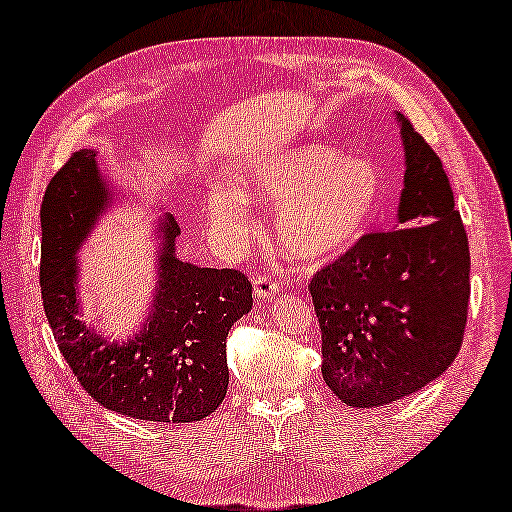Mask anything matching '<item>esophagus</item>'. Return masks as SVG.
Returning a JSON list of instances; mask_svg holds the SVG:
<instances>
[{
	"label": "esophagus",
	"instance_id": "34e87169",
	"mask_svg": "<svg viewBox=\"0 0 512 512\" xmlns=\"http://www.w3.org/2000/svg\"><path fill=\"white\" fill-rule=\"evenodd\" d=\"M253 288H255V300H271V297L280 293V284L266 275H257L253 280Z\"/></svg>",
	"mask_w": 512,
	"mask_h": 512
}]
</instances>
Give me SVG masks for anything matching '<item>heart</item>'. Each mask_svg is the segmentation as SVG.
Instances as JSON below:
<instances>
[{
	"label": "heart",
	"mask_w": 512,
	"mask_h": 512,
	"mask_svg": "<svg viewBox=\"0 0 512 512\" xmlns=\"http://www.w3.org/2000/svg\"><path fill=\"white\" fill-rule=\"evenodd\" d=\"M241 185L217 183L206 192L212 226L230 241L250 230L248 197L277 203V244L302 262H327L365 237L385 197L383 167L367 156H345L324 143L271 152L241 172Z\"/></svg>",
	"instance_id": "1"
}]
</instances>
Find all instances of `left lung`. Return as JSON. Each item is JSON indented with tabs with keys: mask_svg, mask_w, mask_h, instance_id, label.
Masks as SVG:
<instances>
[{
	"mask_svg": "<svg viewBox=\"0 0 512 512\" xmlns=\"http://www.w3.org/2000/svg\"><path fill=\"white\" fill-rule=\"evenodd\" d=\"M405 150L398 224L313 277L322 378L342 403L380 407L448 369L470 300V248L443 163L396 111Z\"/></svg>",
	"mask_w": 512,
	"mask_h": 512,
	"instance_id": "obj_1",
	"label": "left lung"
}]
</instances>
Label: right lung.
I'll list each match as a JSON object with an SVG mask.
<instances>
[{
  "instance_id": "obj_1",
  "label": "right lung",
  "mask_w": 512,
  "mask_h": 512,
  "mask_svg": "<svg viewBox=\"0 0 512 512\" xmlns=\"http://www.w3.org/2000/svg\"><path fill=\"white\" fill-rule=\"evenodd\" d=\"M125 197L102 174L96 150L73 152L51 179L40 208L46 318L64 360L102 407L141 421H201L226 396V338L253 309V286L230 268H201L176 257L181 228L165 212L154 232L156 282L141 329L127 340H109L80 320L76 255L98 219Z\"/></svg>"
}]
</instances>
